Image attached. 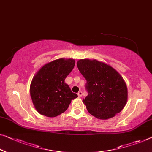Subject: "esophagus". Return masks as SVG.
<instances>
[{
    "instance_id": "esophagus-1",
    "label": "esophagus",
    "mask_w": 152,
    "mask_h": 152,
    "mask_svg": "<svg viewBox=\"0 0 152 152\" xmlns=\"http://www.w3.org/2000/svg\"><path fill=\"white\" fill-rule=\"evenodd\" d=\"M77 95H78L79 97H81V96H82V95H83L82 92H81V91H79V92L77 93Z\"/></svg>"
}]
</instances>
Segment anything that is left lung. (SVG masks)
Listing matches in <instances>:
<instances>
[{
    "mask_svg": "<svg viewBox=\"0 0 152 152\" xmlns=\"http://www.w3.org/2000/svg\"><path fill=\"white\" fill-rule=\"evenodd\" d=\"M77 68L87 82L83 100L88 112L101 120L120 113L127 101L128 90L122 76L109 65L96 60H79Z\"/></svg>",
    "mask_w": 152,
    "mask_h": 152,
    "instance_id": "left-lung-1",
    "label": "left lung"
}]
</instances>
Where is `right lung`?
Returning a JSON list of instances; mask_svg holds the SVG:
<instances>
[{"label":"right lung","mask_w":152,"mask_h":152,"mask_svg":"<svg viewBox=\"0 0 152 152\" xmlns=\"http://www.w3.org/2000/svg\"><path fill=\"white\" fill-rule=\"evenodd\" d=\"M75 64L73 59L60 58L45 64L34 75L30 84V96L41 115L49 118L59 115L78 96L64 82Z\"/></svg>","instance_id":"right-lung-1"}]
</instances>
